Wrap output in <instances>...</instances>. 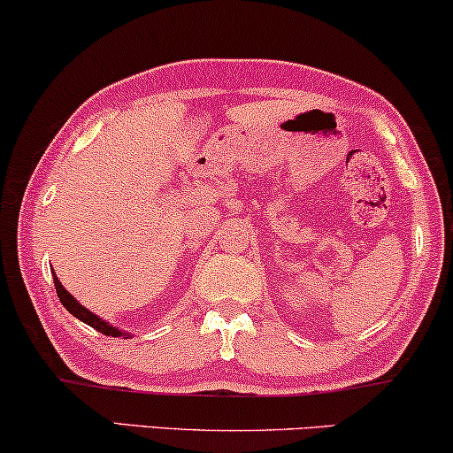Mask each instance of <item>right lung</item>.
Segmentation results:
<instances>
[{
    "label": "right lung",
    "mask_w": 453,
    "mask_h": 453,
    "mask_svg": "<svg viewBox=\"0 0 453 453\" xmlns=\"http://www.w3.org/2000/svg\"><path fill=\"white\" fill-rule=\"evenodd\" d=\"M54 285H56L58 297H60L62 305H64V308L68 310L70 314L74 316V319L83 320L85 325L93 326V328H96V331H99V333L108 334V337H125V339H128V337H131V334H133V333H127V331H122V328H119V326L110 325V322H105L104 319H99L97 314H93L91 310H87L85 305H81L79 302H76V299H74L73 296H70V293H68L66 289H64V285L60 283V280H58L56 274H54Z\"/></svg>",
    "instance_id": "obj_1"
}]
</instances>
